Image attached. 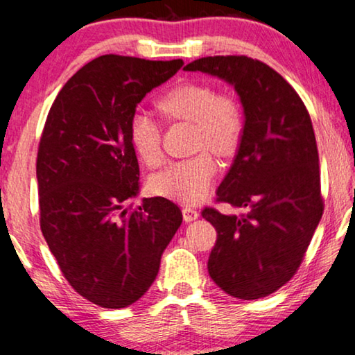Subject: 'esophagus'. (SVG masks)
Segmentation results:
<instances>
[{"label": "esophagus", "instance_id": "esophagus-1", "mask_svg": "<svg viewBox=\"0 0 355 355\" xmlns=\"http://www.w3.org/2000/svg\"><path fill=\"white\" fill-rule=\"evenodd\" d=\"M182 212H183L184 222H193V220H196V218L199 217V212L194 207H191V206H184L182 209Z\"/></svg>", "mask_w": 355, "mask_h": 355}]
</instances>
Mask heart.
Wrapping results in <instances>:
<instances>
[{
	"label": "heart",
	"mask_w": 355,
	"mask_h": 355,
	"mask_svg": "<svg viewBox=\"0 0 355 355\" xmlns=\"http://www.w3.org/2000/svg\"><path fill=\"white\" fill-rule=\"evenodd\" d=\"M157 107L173 121H188L196 127L198 148H211L220 156L236 153L244 135V114L230 96H222L204 83H183L157 99ZM130 143L138 157L149 167L162 162V137L157 122L148 114L137 112L130 119ZM218 162L209 149L196 156L171 162L151 178L159 196L182 202H199L211 191Z\"/></svg>",
	"instance_id": "1"
}]
</instances>
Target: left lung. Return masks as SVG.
<instances>
[{
	"label": "left lung",
	"instance_id": "8db88e82",
	"mask_svg": "<svg viewBox=\"0 0 355 355\" xmlns=\"http://www.w3.org/2000/svg\"><path fill=\"white\" fill-rule=\"evenodd\" d=\"M184 71L233 85L244 109L241 144L216 199L244 214L202 211L217 230L209 275L233 297H266L297 272L323 214L311 116L296 89L257 59L209 56Z\"/></svg>",
	"mask_w": 355,
	"mask_h": 355
}]
</instances>
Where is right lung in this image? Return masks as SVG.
Instances as JSON below:
<instances>
[{"mask_svg": "<svg viewBox=\"0 0 355 355\" xmlns=\"http://www.w3.org/2000/svg\"><path fill=\"white\" fill-rule=\"evenodd\" d=\"M182 66V59L99 56L67 80L44 122L40 227L69 284L99 307L137 302L182 225V211L166 198L125 207L139 191L130 119L146 93Z\"/></svg>", "mask_w": 355, "mask_h": 355, "instance_id": "right-lung-1", "label": "right lung"}]
</instances>
